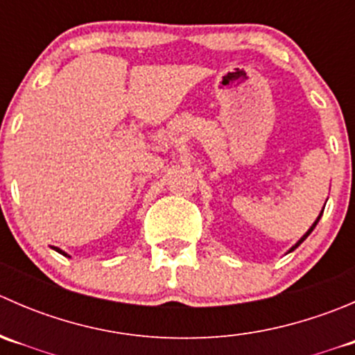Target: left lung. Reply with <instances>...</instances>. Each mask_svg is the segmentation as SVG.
Wrapping results in <instances>:
<instances>
[{
	"label": "left lung",
	"instance_id": "obj_1",
	"mask_svg": "<svg viewBox=\"0 0 355 355\" xmlns=\"http://www.w3.org/2000/svg\"><path fill=\"white\" fill-rule=\"evenodd\" d=\"M321 214H323V209H321L320 216H318V218H316V221H314V223H313V225H311V228H309V230H307V232H306V234H304V235H302V237H300V239H299V241H297V242H295V245H292V247H290V249H288V252H292V250H295V249H297V247H299L300 244H302V242H304V241H306V239H307V237H309V235H311V232H313V230H314V227H316V225H318V221H320Z\"/></svg>",
	"mask_w": 355,
	"mask_h": 355
}]
</instances>
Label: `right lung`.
Listing matches in <instances>:
<instances>
[{
    "mask_svg": "<svg viewBox=\"0 0 355 355\" xmlns=\"http://www.w3.org/2000/svg\"><path fill=\"white\" fill-rule=\"evenodd\" d=\"M51 247H53V245H51ZM53 249H55V250H56V252L63 254V256H65V257H70V254H67V252H65V250H62V249H60V247H53Z\"/></svg>",
    "mask_w": 355,
    "mask_h": 355,
    "instance_id": "right-lung-1",
    "label": "right lung"
}]
</instances>
